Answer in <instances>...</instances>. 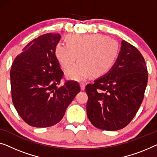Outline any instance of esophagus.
Returning a JSON list of instances; mask_svg holds the SVG:
<instances>
[{
	"mask_svg": "<svg viewBox=\"0 0 157 157\" xmlns=\"http://www.w3.org/2000/svg\"><path fill=\"white\" fill-rule=\"evenodd\" d=\"M79 85H80V88H81V90H84L85 89V83H80L79 84Z\"/></svg>",
	"mask_w": 157,
	"mask_h": 157,
	"instance_id": "obj_1",
	"label": "esophagus"
}]
</instances>
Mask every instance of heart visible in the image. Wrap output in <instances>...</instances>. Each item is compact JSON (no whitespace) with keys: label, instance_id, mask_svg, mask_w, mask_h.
Listing matches in <instances>:
<instances>
[{"label":"heart","instance_id":"heart-1","mask_svg":"<svg viewBox=\"0 0 157 157\" xmlns=\"http://www.w3.org/2000/svg\"><path fill=\"white\" fill-rule=\"evenodd\" d=\"M66 42L67 44H57L55 53L65 70L75 63L77 57L78 63L65 74L67 79L72 80H84L90 75H103L112 67L118 54V43L101 34H70L66 37Z\"/></svg>","mask_w":157,"mask_h":157}]
</instances>
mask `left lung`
I'll return each instance as SVG.
<instances>
[{
    "label": "left lung",
    "instance_id": "8db88e82",
    "mask_svg": "<svg viewBox=\"0 0 157 157\" xmlns=\"http://www.w3.org/2000/svg\"><path fill=\"white\" fill-rule=\"evenodd\" d=\"M147 80L142 55L122 40L117 59L109 72L86 85L89 120L102 130L116 131L125 127L142 102Z\"/></svg>",
    "mask_w": 157,
    "mask_h": 157
}]
</instances>
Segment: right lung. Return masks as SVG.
<instances>
[{
	"instance_id": "add662e5",
	"label": "right lung",
	"mask_w": 157,
	"mask_h": 157,
	"mask_svg": "<svg viewBox=\"0 0 157 157\" xmlns=\"http://www.w3.org/2000/svg\"><path fill=\"white\" fill-rule=\"evenodd\" d=\"M61 35L47 33L30 42L15 57L10 70L13 105L32 127H48L63 119L66 109L80 91L78 82L63 76L55 48Z\"/></svg>"
}]
</instances>
